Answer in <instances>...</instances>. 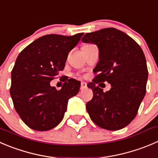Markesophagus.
<instances>
[{
    "label": "esophagus",
    "mask_w": 158,
    "mask_h": 158,
    "mask_svg": "<svg viewBox=\"0 0 158 158\" xmlns=\"http://www.w3.org/2000/svg\"><path fill=\"white\" fill-rule=\"evenodd\" d=\"M87 87V84L85 83V82H82V83H81V86H80V89L81 90H82V89H85Z\"/></svg>",
    "instance_id": "34e87169"
}]
</instances>
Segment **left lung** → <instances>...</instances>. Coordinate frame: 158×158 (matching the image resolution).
I'll return each instance as SVG.
<instances>
[{"mask_svg": "<svg viewBox=\"0 0 158 158\" xmlns=\"http://www.w3.org/2000/svg\"><path fill=\"white\" fill-rule=\"evenodd\" d=\"M81 40L99 49V62L93 69L97 76L87 85L93 91L87 112L103 129H122L134 120L146 93L148 71L143 50L129 35L113 27L87 33ZM105 81L111 88L104 93L98 82Z\"/></svg>", "mask_w": 158, "mask_h": 158, "instance_id": "1", "label": "left lung"}]
</instances>
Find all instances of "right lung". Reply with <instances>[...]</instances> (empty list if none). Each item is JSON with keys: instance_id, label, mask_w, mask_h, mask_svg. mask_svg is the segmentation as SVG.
<instances>
[{"instance_id": "right-lung-1", "label": "right lung", "mask_w": 158, "mask_h": 158, "mask_svg": "<svg viewBox=\"0 0 158 158\" xmlns=\"http://www.w3.org/2000/svg\"><path fill=\"white\" fill-rule=\"evenodd\" d=\"M82 35H44L18 55L11 72L10 94L15 110L31 129L56 127L63 119L69 99L79 93L81 83L74 79L64 82L60 90L50 82L63 70L69 53Z\"/></svg>"}]
</instances>
